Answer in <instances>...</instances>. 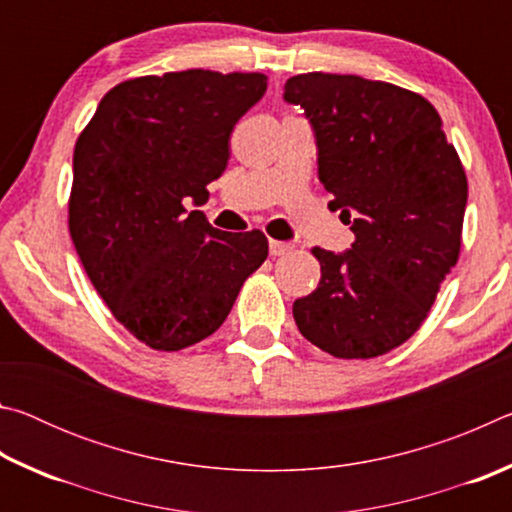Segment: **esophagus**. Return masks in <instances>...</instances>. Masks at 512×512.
<instances>
[{
  "mask_svg": "<svg viewBox=\"0 0 512 512\" xmlns=\"http://www.w3.org/2000/svg\"><path fill=\"white\" fill-rule=\"evenodd\" d=\"M291 248H293V246H291V244H287V241H277V239H271V241H268V253H271L273 257L287 255Z\"/></svg>",
  "mask_w": 512,
  "mask_h": 512,
  "instance_id": "obj_1",
  "label": "esophagus"
}]
</instances>
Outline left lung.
<instances>
[{
  "label": "left lung",
  "mask_w": 512,
  "mask_h": 512,
  "mask_svg": "<svg viewBox=\"0 0 512 512\" xmlns=\"http://www.w3.org/2000/svg\"><path fill=\"white\" fill-rule=\"evenodd\" d=\"M284 101L314 128L318 180L354 232L314 248L316 291L293 302L300 334L339 359H372L418 332L461 253L467 178L420 94L354 74H298Z\"/></svg>",
  "instance_id": "obj_1"
}]
</instances>
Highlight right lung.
I'll return each instance as SVG.
<instances>
[{"mask_svg":"<svg viewBox=\"0 0 512 512\" xmlns=\"http://www.w3.org/2000/svg\"><path fill=\"white\" fill-rule=\"evenodd\" d=\"M264 92L257 72L142 76L115 85L76 140L69 235L112 316L153 350L214 334L268 255L262 230L187 210L207 203L232 128Z\"/></svg>","mask_w":512,"mask_h":512,"instance_id":"1","label":"right lung"}]
</instances>
